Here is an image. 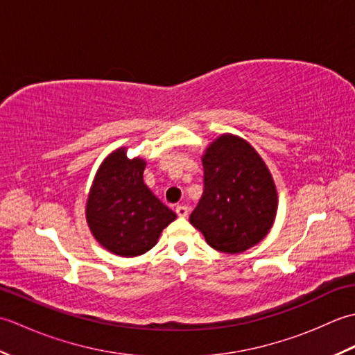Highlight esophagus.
<instances>
[{
  "mask_svg": "<svg viewBox=\"0 0 355 355\" xmlns=\"http://www.w3.org/2000/svg\"><path fill=\"white\" fill-rule=\"evenodd\" d=\"M175 212L180 218H184V216H187V214H189V209H187L186 206H177Z\"/></svg>",
  "mask_w": 355,
  "mask_h": 355,
  "instance_id": "1",
  "label": "esophagus"
}]
</instances>
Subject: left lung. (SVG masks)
I'll use <instances>...</instances> for the list:
<instances>
[{"label": "left lung", "mask_w": 355, "mask_h": 355, "mask_svg": "<svg viewBox=\"0 0 355 355\" xmlns=\"http://www.w3.org/2000/svg\"><path fill=\"white\" fill-rule=\"evenodd\" d=\"M201 162L205 192L191 224L223 253H243L261 243L273 227L277 191L258 150L227 132L210 143Z\"/></svg>", "instance_id": "1"}]
</instances>
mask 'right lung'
I'll return each instance as SVG.
<instances>
[{
	"mask_svg": "<svg viewBox=\"0 0 355 355\" xmlns=\"http://www.w3.org/2000/svg\"><path fill=\"white\" fill-rule=\"evenodd\" d=\"M122 146L105 157L89 187L85 218L103 248L122 258L149 252L177 215L143 182L146 160Z\"/></svg>",
	"mask_w": 355,
	"mask_h": 355,
	"instance_id": "1",
	"label": "right lung"
}]
</instances>
